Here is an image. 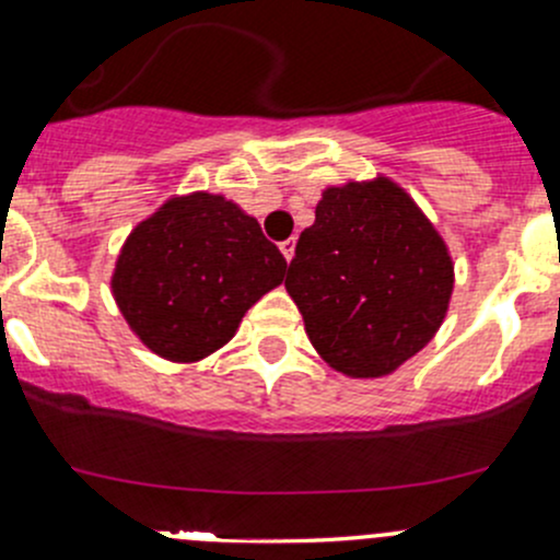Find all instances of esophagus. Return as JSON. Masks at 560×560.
<instances>
[{"label": "esophagus", "instance_id": "34e87169", "mask_svg": "<svg viewBox=\"0 0 560 560\" xmlns=\"http://www.w3.org/2000/svg\"><path fill=\"white\" fill-rule=\"evenodd\" d=\"M279 248H281V254H284V259H287V262H290V259H292V254H295V238H290V241H281Z\"/></svg>", "mask_w": 560, "mask_h": 560}]
</instances>
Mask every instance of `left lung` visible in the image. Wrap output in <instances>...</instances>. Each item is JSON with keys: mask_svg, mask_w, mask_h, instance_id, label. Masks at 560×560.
Wrapping results in <instances>:
<instances>
[{"mask_svg": "<svg viewBox=\"0 0 560 560\" xmlns=\"http://www.w3.org/2000/svg\"><path fill=\"white\" fill-rule=\"evenodd\" d=\"M284 287L330 369L382 380L439 332L455 262L409 191L376 175L322 189Z\"/></svg>", "mask_w": 560, "mask_h": 560, "instance_id": "obj_1", "label": "left lung"}]
</instances>
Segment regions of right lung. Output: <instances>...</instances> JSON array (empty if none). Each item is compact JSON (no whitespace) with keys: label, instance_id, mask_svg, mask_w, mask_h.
I'll list each match as a JSON object with an SVG mask.
<instances>
[{"label":"right lung","instance_id":"obj_1","mask_svg":"<svg viewBox=\"0 0 560 560\" xmlns=\"http://www.w3.org/2000/svg\"><path fill=\"white\" fill-rule=\"evenodd\" d=\"M287 259L238 202L211 191L173 195L135 224L110 292L129 330L171 363H197L238 332Z\"/></svg>","mask_w":560,"mask_h":560}]
</instances>
